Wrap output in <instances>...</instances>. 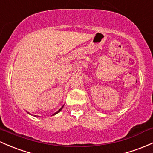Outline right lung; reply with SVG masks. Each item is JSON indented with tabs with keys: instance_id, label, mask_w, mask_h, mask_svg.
Listing matches in <instances>:
<instances>
[{
	"instance_id": "add662e5",
	"label": "right lung",
	"mask_w": 153,
	"mask_h": 153,
	"mask_svg": "<svg viewBox=\"0 0 153 153\" xmlns=\"http://www.w3.org/2000/svg\"><path fill=\"white\" fill-rule=\"evenodd\" d=\"M63 107H64V105H63V106H62V107H61V108H60V109H59V110H58V111H57V112H55V113H53V115H56V114H57V113H58V112H59L60 111H61V110H62ZM27 113H29V112H27ZM29 114H30V113H29ZM35 116H36V115H35Z\"/></svg>"
}]
</instances>
